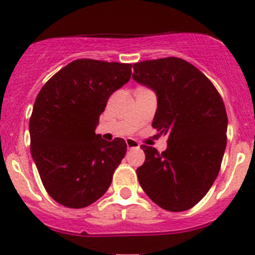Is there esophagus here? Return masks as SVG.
<instances>
[{
	"instance_id": "1",
	"label": "esophagus",
	"mask_w": 255,
	"mask_h": 255,
	"mask_svg": "<svg viewBox=\"0 0 255 255\" xmlns=\"http://www.w3.org/2000/svg\"><path fill=\"white\" fill-rule=\"evenodd\" d=\"M127 146L128 148H138L140 147V143L136 140H133V138H127Z\"/></svg>"
}]
</instances>
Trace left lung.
I'll use <instances>...</instances> for the list:
<instances>
[{"label": "left lung", "mask_w": 255, "mask_h": 255, "mask_svg": "<svg viewBox=\"0 0 255 255\" xmlns=\"http://www.w3.org/2000/svg\"><path fill=\"white\" fill-rule=\"evenodd\" d=\"M133 80L157 95L152 128L167 135L158 152L141 145L145 162L136 170L151 201L170 212H182L206 196L221 170L227 145L226 107L210 79L176 57L133 64Z\"/></svg>", "instance_id": "left-lung-1"}]
</instances>
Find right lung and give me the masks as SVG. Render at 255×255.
<instances>
[{
  "label": "right lung",
  "mask_w": 255,
  "mask_h": 255,
  "mask_svg": "<svg viewBox=\"0 0 255 255\" xmlns=\"http://www.w3.org/2000/svg\"><path fill=\"white\" fill-rule=\"evenodd\" d=\"M130 77L127 63L77 59L37 95L29 119L31 153L45 191L59 205L87 207L109 188L127 142L103 140L95 128L110 95Z\"/></svg>",
  "instance_id": "1"
}]
</instances>
